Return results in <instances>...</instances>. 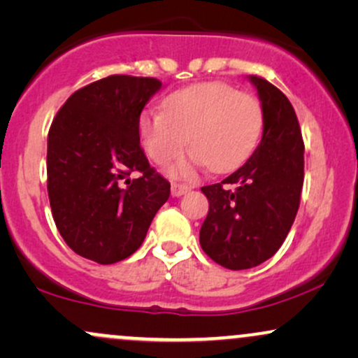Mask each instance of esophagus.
I'll return each instance as SVG.
<instances>
[{"label": "esophagus", "mask_w": 358, "mask_h": 358, "mask_svg": "<svg viewBox=\"0 0 358 358\" xmlns=\"http://www.w3.org/2000/svg\"><path fill=\"white\" fill-rule=\"evenodd\" d=\"M190 190V187H187V185H180V183H171V195L173 196H182Z\"/></svg>", "instance_id": "esophagus-1"}]
</instances>
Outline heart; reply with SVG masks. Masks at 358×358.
Here are the masks:
<instances>
[{
  "instance_id": "1",
  "label": "heart",
  "mask_w": 358,
  "mask_h": 358,
  "mask_svg": "<svg viewBox=\"0 0 358 358\" xmlns=\"http://www.w3.org/2000/svg\"><path fill=\"white\" fill-rule=\"evenodd\" d=\"M262 129V109L256 97L222 82H202L171 92L163 113L146 109L138 119L141 145L156 163H166L193 146L187 162L170 168L185 176L192 165L229 171L249 158Z\"/></svg>"
}]
</instances>
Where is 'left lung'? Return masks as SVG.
I'll list each match as a JSON object with an SVG mask.
<instances>
[{
  "label": "left lung",
  "instance_id": "8db88e82",
  "mask_svg": "<svg viewBox=\"0 0 358 358\" xmlns=\"http://www.w3.org/2000/svg\"><path fill=\"white\" fill-rule=\"evenodd\" d=\"M248 79L261 101V143L239 170L202 187L208 213L200 245L234 271L256 268L278 252L296 217L305 178V145L293 106L268 80Z\"/></svg>",
  "mask_w": 358,
  "mask_h": 358
}]
</instances>
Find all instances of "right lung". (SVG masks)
Masks as SVG:
<instances>
[{"instance_id": "right-lung-1", "label": "right lung", "mask_w": 358, "mask_h": 358, "mask_svg": "<svg viewBox=\"0 0 358 358\" xmlns=\"http://www.w3.org/2000/svg\"><path fill=\"white\" fill-rule=\"evenodd\" d=\"M159 89L151 77L92 82L65 101L48 131L53 220L69 248L97 264L136 252L170 196V183L150 166L138 133L141 110ZM131 171L142 176L127 179Z\"/></svg>"}]
</instances>
